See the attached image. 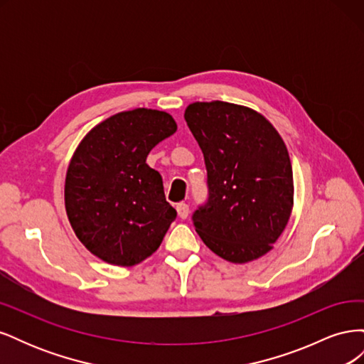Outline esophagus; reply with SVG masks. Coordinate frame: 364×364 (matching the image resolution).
Returning <instances> with one entry per match:
<instances>
[{"label": "esophagus", "mask_w": 364, "mask_h": 364, "mask_svg": "<svg viewBox=\"0 0 364 364\" xmlns=\"http://www.w3.org/2000/svg\"><path fill=\"white\" fill-rule=\"evenodd\" d=\"M176 211H178V215L185 220L186 217H188V213H190V208L186 203H178L176 205Z\"/></svg>", "instance_id": "34e87169"}]
</instances>
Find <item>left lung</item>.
Here are the masks:
<instances>
[{
    "instance_id": "1",
    "label": "left lung",
    "mask_w": 364,
    "mask_h": 364,
    "mask_svg": "<svg viewBox=\"0 0 364 364\" xmlns=\"http://www.w3.org/2000/svg\"><path fill=\"white\" fill-rule=\"evenodd\" d=\"M186 124L203 151L209 199L193 215L197 234L234 264L273 249L293 211L287 146L255 109L228 102L186 106Z\"/></svg>"
}]
</instances>
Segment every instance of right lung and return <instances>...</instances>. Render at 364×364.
Instances as JSON below:
<instances>
[{"label": "right lung", "instance_id": "right-lung-1", "mask_svg": "<svg viewBox=\"0 0 364 364\" xmlns=\"http://www.w3.org/2000/svg\"><path fill=\"white\" fill-rule=\"evenodd\" d=\"M178 130L156 109L118 112L94 126L73 153L65 178V211L92 255L130 267L153 255L176 218L150 150Z\"/></svg>", "mask_w": 364, "mask_h": 364}]
</instances>
